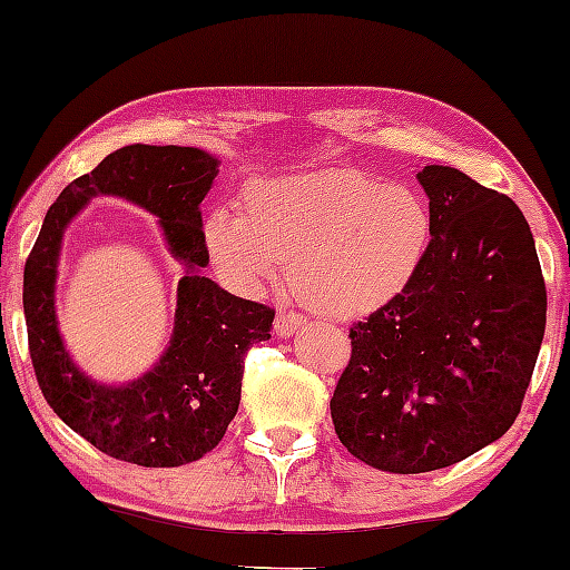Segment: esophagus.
<instances>
[{"mask_svg": "<svg viewBox=\"0 0 570 570\" xmlns=\"http://www.w3.org/2000/svg\"><path fill=\"white\" fill-rule=\"evenodd\" d=\"M303 324H306V318L298 316V314H291V311H283V314H277L275 318V332L279 337H293V334H298L303 330Z\"/></svg>", "mask_w": 570, "mask_h": 570, "instance_id": "1", "label": "esophagus"}]
</instances>
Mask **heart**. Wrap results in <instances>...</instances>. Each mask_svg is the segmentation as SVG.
<instances>
[{
  "mask_svg": "<svg viewBox=\"0 0 570 570\" xmlns=\"http://www.w3.org/2000/svg\"><path fill=\"white\" fill-rule=\"evenodd\" d=\"M431 236V213L415 191L361 170L254 178L244 213L215 207L202 220V246L225 285L259 293L291 262L301 298L332 318L392 303L417 275Z\"/></svg>",
  "mask_w": 570,
  "mask_h": 570,
  "instance_id": "b5f03b06",
  "label": "heart"
}]
</instances>
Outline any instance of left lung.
Here are the masks:
<instances>
[{"instance_id":"8db88e82","label":"left lung","mask_w":570,"mask_h":570,"mask_svg":"<svg viewBox=\"0 0 570 570\" xmlns=\"http://www.w3.org/2000/svg\"><path fill=\"white\" fill-rule=\"evenodd\" d=\"M415 178L431 246L412 283L350 330L353 357L330 402L342 446L400 474L451 466L509 431L548 314L517 202L449 166Z\"/></svg>"}]
</instances>
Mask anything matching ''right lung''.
<instances>
[{
  "label": "right lung",
  "mask_w": 570,
  "mask_h": 570,
  "mask_svg": "<svg viewBox=\"0 0 570 570\" xmlns=\"http://www.w3.org/2000/svg\"><path fill=\"white\" fill-rule=\"evenodd\" d=\"M220 158L199 147L127 145L75 178L43 217L22 275L28 345L51 410L85 441L139 466H181L213 451L236 417L248 345L269 340L275 311L230 295L205 277L202 199ZM98 196L154 216L183 264L175 332L142 377L108 385L73 363L58 332L56 279L68 223Z\"/></svg>",
  "instance_id": "right-lung-1"
}]
</instances>
